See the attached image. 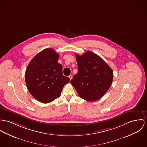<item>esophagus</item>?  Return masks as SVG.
<instances>
[{"mask_svg":"<svg viewBox=\"0 0 147 147\" xmlns=\"http://www.w3.org/2000/svg\"><path fill=\"white\" fill-rule=\"evenodd\" d=\"M69 78H70V79H72V78H73V75H71V74L69 75Z\"/></svg>","mask_w":147,"mask_h":147,"instance_id":"obj_1","label":"esophagus"}]
</instances>
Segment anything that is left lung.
<instances>
[{"label":"left lung","mask_w":147,"mask_h":147,"mask_svg":"<svg viewBox=\"0 0 147 147\" xmlns=\"http://www.w3.org/2000/svg\"><path fill=\"white\" fill-rule=\"evenodd\" d=\"M76 56L78 73L70 83L80 98L88 101L100 99L112 84L113 70L101 57L90 51Z\"/></svg>","instance_id":"1"}]
</instances>
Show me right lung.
<instances>
[{
    "label": "right lung",
    "mask_w": 147,
    "mask_h": 147,
    "mask_svg": "<svg viewBox=\"0 0 147 147\" xmlns=\"http://www.w3.org/2000/svg\"><path fill=\"white\" fill-rule=\"evenodd\" d=\"M59 55L47 48L37 54L26 68L25 80L30 93L38 101L47 103L59 98L70 78L63 74Z\"/></svg>",
    "instance_id": "1"
}]
</instances>
